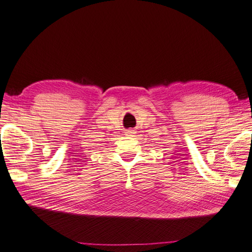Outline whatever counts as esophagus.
<instances>
[{
  "instance_id": "esophagus-1",
  "label": "esophagus",
  "mask_w": 252,
  "mask_h": 252,
  "mask_svg": "<svg viewBox=\"0 0 252 252\" xmlns=\"http://www.w3.org/2000/svg\"><path fill=\"white\" fill-rule=\"evenodd\" d=\"M133 133H135V131H133L132 129H129V130H126V132H125V135L126 136H132Z\"/></svg>"
}]
</instances>
